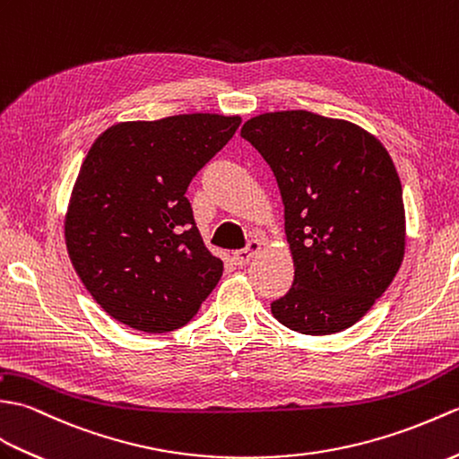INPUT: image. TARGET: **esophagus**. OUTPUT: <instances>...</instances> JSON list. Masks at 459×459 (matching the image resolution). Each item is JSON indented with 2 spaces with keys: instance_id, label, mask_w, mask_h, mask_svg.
Masks as SVG:
<instances>
[{
  "instance_id": "esophagus-1",
  "label": "esophagus",
  "mask_w": 459,
  "mask_h": 459,
  "mask_svg": "<svg viewBox=\"0 0 459 459\" xmlns=\"http://www.w3.org/2000/svg\"><path fill=\"white\" fill-rule=\"evenodd\" d=\"M261 247H263V243L259 239H251L247 243L246 249H239V251L233 253V261H236L239 267H243V264H247L253 257L257 255V253L261 251Z\"/></svg>"
}]
</instances>
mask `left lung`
<instances>
[{"instance_id": "left-lung-1", "label": "left lung", "mask_w": 459, "mask_h": 459, "mask_svg": "<svg viewBox=\"0 0 459 459\" xmlns=\"http://www.w3.org/2000/svg\"><path fill=\"white\" fill-rule=\"evenodd\" d=\"M241 137L267 160L284 204L294 281L273 316L307 335L350 328L404 255L403 186L389 152L359 126L304 109L251 117Z\"/></svg>"}]
</instances>
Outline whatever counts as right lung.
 <instances>
[{
	"mask_svg": "<svg viewBox=\"0 0 459 459\" xmlns=\"http://www.w3.org/2000/svg\"><path fill=\"white\" fill-rule=\"evenodd\" d=\"M239 124L218 114L126 121L90 147L65 236L80 281L111 318L147 333L178 330L218 284L223 263L204 246L185 195Z\"/></svg>",
	"mask_w": 459,
	"mask_h": 459,
	"instance_id": "obj_1",
	"label": "right lung"
}]
</instances>
